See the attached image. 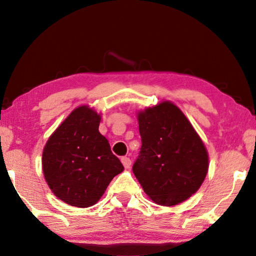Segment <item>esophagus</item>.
I'll return each instance as SVG.
<instances>
[{"instance_id": "34e87169", "label": "esophagus", "mask_w": 256, "mask_h": 256, "mask_svg": "<svg viewBox=\"0 0 256 256\" xmlns=\"http://www.w3.org/2000/svg\"><path fill=\"white\" fill-rule=\"evenodd\" d=\"M122 163H123V166L126 168V169L131 166V160H130L128 156H123V158H122Z\"/></svg>"}]
</instances>
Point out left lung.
<instances>
[{
    "instance_id": "left-lung-1",
    "label": "left lung",
    "mask_w": 256,
    "mask_h": 256,
    "mask_svg": "<svg viewBox=\"0 0 256 256\" xmlns=\"http://www.w3.org/2000/svg\"><path fill=\"white\" fill-rule=\"evenodd\" d=\"M141 148L133 172L158 204L174 206L196 192L208 171V154L196 130L171 102L138 115Z\"/></svg>"
}]
</instances>
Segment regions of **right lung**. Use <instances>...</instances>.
<instances>
[{
	"instance_id": "obj_1",
	"label": "right lung",
	"mask_w": 256,
	"mask_h": 256,
	"mask_svg": "<svg viewBox=\"0 0 256 256\" xmlns=\"http://www.w3.org/2000/svg\"><path fill=\"white\" fill-rule=\"evenodd\" d=\"M100 116L82 106L74 109L46 144L42 169L55 196L68 204L90 207L124 170L109 141L98 132Z\"/></svg>"
}]
</instances>
